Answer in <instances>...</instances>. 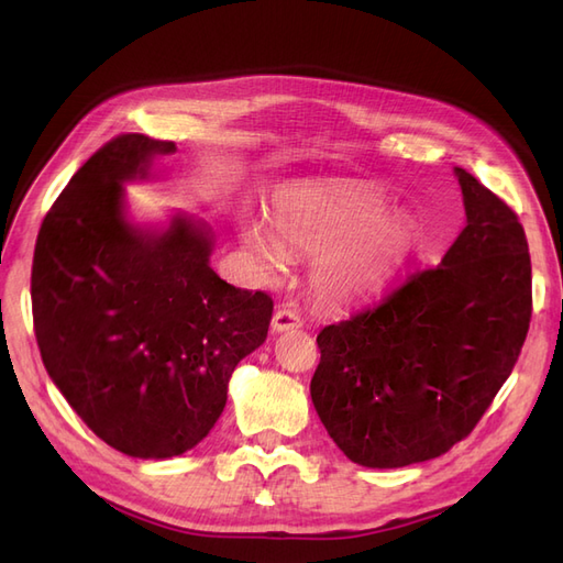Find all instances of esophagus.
I'll return each mask as SVG.
<instances>
[{
    "label": "esophagus",
    "instance_id": "esophagus-1",
    "mask_svg": "<svg viewBox=\"0 0 563 563\" xmlns=\"http://www.w3.org/2000/svg\"><path fill=\"white\" fill-rule=\"evenodd\" d=\"M300 327H302L300 317L294 310H288V308L277 310L275 317H272V331H277V333L288 331V329H300Z\"/></svg>",
    "mask_w": 563,
    "mask_h": 563
}]
</instances>
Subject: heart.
Returning a JSON list of instances; mask_svg holds the SVG:
<instances>
[{"label": "heart", "instance_id": "b5f03b06", "mask_svg": "<svg viewBox=\"0 0 563 563\" xmlns=\"http://www.w3.org/2000/svg\"><path fill=\"white\" fill-rule=\"evenodd\" d=\"M378 213V197L360 187H302L277 199L272 209L275 236L251 223L244 228V242L269 269L279 265L284 251L317 252L310 265L312 294L327 305H350L376 294L418 240L406 216Z\"/></svg>", "mask_w": 563, "mask_h": 563}]
</instances>
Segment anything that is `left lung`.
<instances>
[{
    "mask_svg": "<svg viewBox=\"0 0 563 563\" xmlns=\"http://www.w3.org/2000/svg\"><path fill=\"white\" fill-rule=\"evenodd\" d=\"M467 223L437 267L317 335L310 383L335 446L364 467L446 453L482 420L531 323V255L517 213L455 166Z\"/></svg>",
    "mask_w": 563,
    "mask_h": 563,
    "instance_id": "left-lung-1",
    "label": "left lung"
}]
</instances>
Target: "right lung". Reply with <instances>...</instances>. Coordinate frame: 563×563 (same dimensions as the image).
<instances>
[{
    "label": "right lung",
    "instance_id": "right-lung-1",
    "mask_svg": "<svg viewBox=\"0 0 563 563\" xmlns=\"http://www.w3.org/2000/svg\"><path fill=\"white\" fill-rule=\"evenodd\" d=\"M176 143L117 135L48 209L32 261V319L51 380L108 446L162 460L197 446L234 366L261 347L272 298L209 265L213 232L187 216L129 223L124 183Z\"/></svg>",
    "mask_w": 563,
    "mask_h": 563
}]
</instances>
